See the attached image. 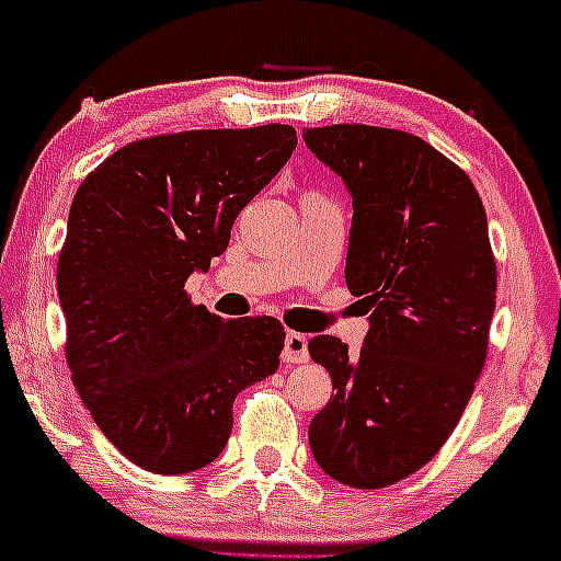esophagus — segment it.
<instances>
[{"label": "esophagus", "mask_w": 561, "mask_h": 561, "mask_svg": "<svg viewBox=\"0 0 561 561\" xmlns=\"http://www.w3.org/2000/svg\"><path fill=\"white\" fill-rule=\"evenodd\" d=\"M308 359V334L286 332V337H283V362L286 365H302Z\"/></svg>", "instance_id": "34e87169"}]
</instances>
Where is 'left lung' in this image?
<instances>
[{
  "label": "left lung",
  "mask_w": 561,
  "mask_h": 561,
  "mask_svg": "<svg viewBox=\"0 0 561 561\" xmlns=\"http://www.w3.org/2000/svg\"><path fill=\"white\" fill-rule=\"evenodd\" d=\"M302 137L354 202L345 283L369 316L359 354L332 334L308 343L334 389L310 448L334 481L383 489L440 451L486 362V213L467 172L408 131L337 124Z\"/></svg>",
  "instance_id": "8db88e82"
}]
</instances>
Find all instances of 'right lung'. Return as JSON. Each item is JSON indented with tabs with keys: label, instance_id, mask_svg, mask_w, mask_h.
<instances>
[{
	"label": "right lung",
	"instance_id": "right-lung-1",
	"mask_svg": "<svg viewBox=\"0 0 561 561\" xmlns=\"http://www.w3.org/2000/svg\"><path fill=\"white\" fill-rule=\"evenodd\" d=\"M294 148L286 124L148 137L75 194L56 273L67 365L102 435L142 470L210 465L234 397L280 365V321H224L183 286L227 251L238 213Z\"/></svg>",
	"mask_w": 561,
	"mask_h": 561
}]
</instances>
